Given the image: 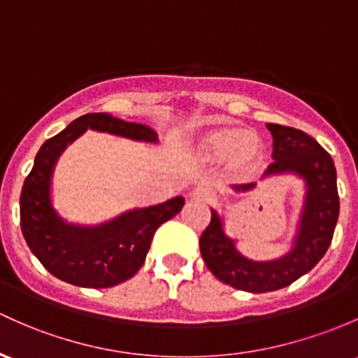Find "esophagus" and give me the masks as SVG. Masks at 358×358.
Wrapping results in <instances>:
<instances>
[{
	"mask_svg": "<svg viewBox=\"0 0 358 358\" xmlns=\"http://www.w3.org/2000/svg\"><path fill=\"white\" fill-rule=\"evenodd\" d=\"M189 198L193 199V201H199V203H208L213 199V191L210 189V187L206 186H198L194 187L193 191H191Z\"/></svg>",
	"mask_w": 358,
	"mask_h": 358,
	"instance_id": "esophagus-1",
	"label": "esophagus"
}]
</instances>
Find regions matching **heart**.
Wrapping results in <instances>:
<instances>
[{
    "label": "heart",
    "mask_w": 358,
    "mask_h": 358,
    "mask_svg": "<svg viewBox=\"0 0 358 358\" xmlns=\"http://www.w3.org/2000/svg\"><path fill=\"white\" fill-rule=\"evenodd\" d=\"M196 155L206 162H224L232 174L245 176L255 172L264 159L261 138L236 126H217L206 129L196 140Z\"/></svg>",
    "instance_id": "1"
}]
</instances>
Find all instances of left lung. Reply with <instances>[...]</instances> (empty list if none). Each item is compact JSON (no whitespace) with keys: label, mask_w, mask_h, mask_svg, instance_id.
I'll list each match as a JSON object with an SVG mask.
<instances>
[{"label":"left lung","mask_w":358,"mask_h":358,"mask_svg":"<svg viewBox=\"0 0 358 358\" xmlns=\"http://www.w3.org/2000/svg\"><path fill=\"white\" fill-rule=\"evenodd\" d=\"M273 136V162L263 180L292 174L303 182V201L290 248L283 256L256 261L244 256L237 241L225 230L224 217L211 208V222L199 237V251L208 270L220 282L237 290L264 294L288 287L309 273L331 244L340 215L336 169L328 152L301 129L266 124ZM251 184L230 186L232 196L249 193Z\"/></svg>","instance_id":"8db88e82"}]
</instances>
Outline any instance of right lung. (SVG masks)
Returning <instances> with one entry per match:
<instances>
[{"instance_id": "1", "label": "right lung", "mask_w": 358, "mask_h": 358, "mask_svg": "<svg viewBox=\"0 0 358 358\" xmlns=\"http://www.w3.org/2000/svg\"><path fill=\"white\" fill-rule=\"evenodd\" d=\"M87 129L143 143H159V134L141 122L107 113L75 119L37 152L20 196L22 232L30 251L56 278L85 288L119 285L143 266L153 234L184 206L182 196L160 205L133 208L97 225L64 220L52 205V174L66 147Z\"/></svg>"}]
</instances>
